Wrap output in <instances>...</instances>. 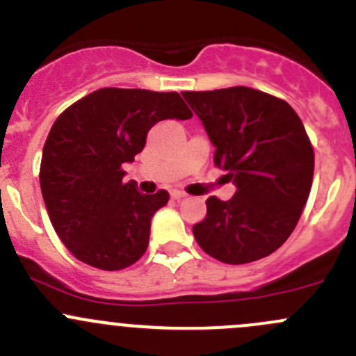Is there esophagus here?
<instances>
[{
  "mask_svg": "<svg viewBox=\"0 0 356 356\" xmlns=\"http://www.w3.org/2000/svg\"><path fill=\"white\" fill-rule=\"evenodd\" d=\"M183 197H185V193L179 192V190H173V192H171V199L173 200H179V199H183Z\"/></svg>",
  "mask_w": 356,
  "mask_h": 356,
  "instance_id": "34e87169",
  "label": "esophagus"
}]
</instances>
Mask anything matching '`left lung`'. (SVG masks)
Listing matches in <instances>:
<instances>
[{"label": "left lung", "mask_w": 356, "mask_h": 356, "mask_svg": "<svg viewBox=\"0 0 356 356\" xmlns=\"http://www.w3.org/2000/svg\"><path fill=\"white\" fill-rule=\"evenodd\" d=\"M214 145V164L237 192L209 197L193 225L204 252L228 265L272 254L296 228L313 181L315 154L299 115L287 102L234 86L183 91Z\"/></svg>", "instance_id": "8db88e82"}]
</instances>
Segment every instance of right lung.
I'll list each match as a JSON object with an SVG mask.
<instances>
[{"mask_svg":"<svg viewBox=\"0 0 356 356\" xmlns=\"http://www.w3.org/2000/svg\"><path fill=\"white\" fill-rule=\"evenodd\" d=\"M192 118L178 93L102 88L58 115L48 133L40 183L55 232L79 261L122 270L149 248L150 221L170 193H142L122 166L159 121Z\"/></svg>","mask_w":356,"mask_h":356,"instance_id":"1","label":"right lung"}]
</instances>
